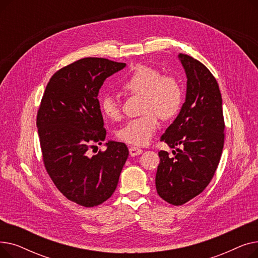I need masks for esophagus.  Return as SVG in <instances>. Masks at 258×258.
Wrapping results in <instances>:
<instances>
[{
	"mask_svg": "<svg viewBox=\"0 0 258 258\" xmlns=\"http://www.w3.org/2000/svg\"><path fill=\"white\" fill-rule=\"evenodd\" d=\"M128 151H130V155H131L132 157L141 155L142 152H143L140 147H137V146H131Z\"/></svg>",
	"mask_w": 258,
	"mask_h": 258,
	"instance_id": "esophagus-1",
	"label": "esophagus"
}]
</instances>
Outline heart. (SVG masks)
Returning a JSON list of instances; mask_svg holds the SVG:
<instances>
[{"label": "heart", "instance_id": "obj_1", "mask_svg": "<svg viewBox=\"0 0 258 258\" xmlns=\"http://www.w3.org/2000/svg\"><path fill=\"white\" fill-rule=\"evenodd\" d=\"M121 89L130 94L142 95L141 117L127 121L117 131V138L133 145H145L151 141L161 119H169L180 110L183 93L178 80L161 73L153 67L138 64L121 83ZM102 114L111 120L121 118V110L112 95L99 101Z\"/></svg>", "mask_w": 258, "mask_h": 258}]
</instances>
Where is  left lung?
I'll return each mask as SVG.
<instances>
[{
    "instance_id": "1",
    "label": "left lung",
    "mask_w": 258,
    "mask_h": 258,
    "mask_svg": "<svg viewBox=\"0 0 258 258\" xmlns=\"http://www.w3.org/2000/svg\"><path fill=\"white\" fill-rule=\"evenodd\" d=\"M187 77L186 99L178 117L162 135L172 158L160 151L158 195L174 206L185 204L208 186L220 163L225 122L218 81L194 57L179 54Z\"/></svg>"
}]
</instances>
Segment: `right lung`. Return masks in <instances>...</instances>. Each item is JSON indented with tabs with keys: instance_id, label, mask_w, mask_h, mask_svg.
<instances>
[{
	"instance_id": "add662e5",
	"label": "right lung",
	"mask_w": 258,
	"mask_h": 258,
	"mask_svg": "<svg viewBox=\"0 0 258 258\" xmlns=\"http://www.w3.org/2000/svg\"><path fill=\"white\" fill-rule=\"evenodd\" d=\"M124 62L86 57L50 78L37 112L43 161L58 190L76 204L94 207L114 194L128 157L124 143L108 141L106 150L89 156L106 131L97 98L104 80Z\"/></svg>"
}]
</instances>
